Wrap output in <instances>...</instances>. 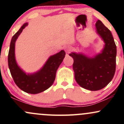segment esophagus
I'll list each match as a JSON object with an SVG mask.
<instances>
[{"label": "esophagus", "instance_id": "obj_1", "mask_svg": "<svg viewBox=\"0 0 124 124\" xmlns=\"http://www.w3.org/2000/svg\"><path fill=\"white\" fill-rule=\"evenodd\" d=\"M72 48L70 47V46H66V47H65V50L67 53H70V52L72 51Z\"/></svg>", "mask_w": 124, "mask_h": 124}]
</instances>
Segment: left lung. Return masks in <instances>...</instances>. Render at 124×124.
Instances as JSON below:
<instances>
[{"instance_id": "8db88e82", "label": "left lung", "mask_w": 124, "mask_h": 124, "mask_svg": "<svg viewBox=\"0 0 124 124\" xmlns=\"http://www.w3.org/2000/svg\"><path fill=\"white\" fill-rule=\"evenodd\" d=\"M97 34L105 45L101 53L93 58L72 52L73 69L76 82L82 87L91 91L103 89L114 76L116 68V46L109 30L100 20L96 23Z\"/></svg>"}]
</instances>
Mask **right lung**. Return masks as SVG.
I'll return each mask as SVG.
<instances>
[{"label":"right lung","mask_w":124,"mask_h":124,"mask_svg":"<svg viewBox=\"0 0 124 124\" xmlns=\"http://www.w3.org/2000/svg\"><path fill=\"white\" fill-rule=\"evenodd\" d=\"M28 25L25 23L21 26L11 40L8 54V65L10 72L15 83L21 90L30 94H38L46 90L54 83L56 73L59 65L63 61L65 52L61 51L52 55L38 72L26 74L18 66L15 58V42L23 30Z\"/></svg>","instance_id":"1"}]
</instances>
